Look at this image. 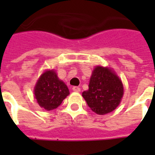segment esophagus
Instances as JSON below:
<instances>
[{
  "instance_id": "esophagus-1",
  "label": "esophagus",
  "mask_w": 155,
  "mask_h": 155,
  "mask_svg": "<svg viewBox=\"0 0 155 155\" xmlns=\"http://www.w3.org/2000/svg\"><path fill=\"white\" fill-rule=\"evenodd\" d=\"M72 90L75 92H80L81 91V88L77 87V86H74V87L72 88Z\"/></svg>"
}]
</instances>
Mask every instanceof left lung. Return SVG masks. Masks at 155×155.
<instances>
[{
    "label": "left lung",
    "instance_id": "obj_1",
    "mask_svg": "<svg viewBox=\"0 0 155 155\" xmlns=\"http://www.w3.org/2000/svg\"><path fill=\"white\" fill-rule=\"evenodd\" d=\"M123 84L114 71L97 66L93 71L89 90L82 93L91 110L105 114L114 110L123 97Z\"/></svg>",
    "mask_w": 155,
    "mask_h": 155
}]
</instances>
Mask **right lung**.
Wrapping results in <instances>:
<instances>
[{
	"mask_svg": "<svg viewBox=\"0 0 155 155\" xmlns=\"http://www.w3.org/2000/svg\"><path fill=\"white\" fill-rule=\"evenodd\" d=\"M34 92L39 105L46 110L56 109L70 94L66 84L59 80L54 71H47L41 74Z\"/></svg>",
	"mask_w": 155,
	"mask_h": 155,
	"instance_id": "right-lung-1",
	"label": "right lung"
}]
</instances>
